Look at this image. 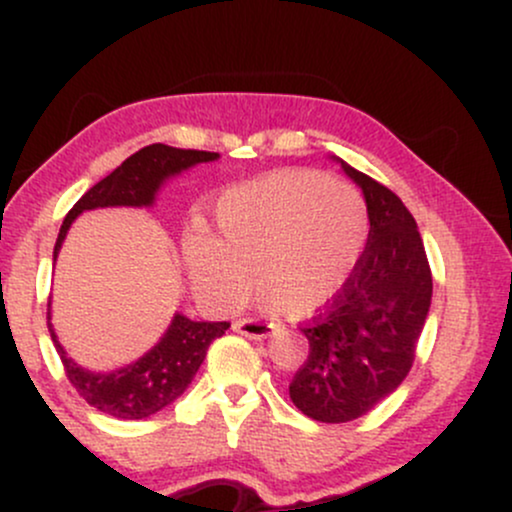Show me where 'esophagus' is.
<instances>
[{
	"mask_svg": "<svg viewBox=\"0 0 512 512\" xmlns=\"http://www.w3.org/2000/svg\"><path fill=\"white\" fill-rule=\"evenodd\" d=\"M233 330L238 334H245L250 339H264L272 334L274 327L264 320H255V317H243V320L233 322Z\"/></svg>",
	"mask_w": 512,
	"mask_h": 512,
	"instance_id": "obj_1",
	"label": "esophagus"
}]
</instances>
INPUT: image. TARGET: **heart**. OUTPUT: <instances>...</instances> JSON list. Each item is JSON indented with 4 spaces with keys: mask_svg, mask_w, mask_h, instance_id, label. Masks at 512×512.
Listing matches in <instances>:
<instances>
[{
    "mask_svg": "<svg viewBox=\"0 0 512 512\" xmlns=\"http://www.w3.org/2000/svg\"><path fill=\"white\" fill-rule=\"evenodd\" d=\"M216 228V238L202 231L185 238L187 272L204 298L236 308L255 284L269 310L308 317L356 269L368 209L361 192L342 180L281 170L223 192Z\"/></svg>",
    "mask_w": 512,
    "mask_h": 512,
    "instance_id": "obj_1",
    "label": "heart"
}]
</instances>
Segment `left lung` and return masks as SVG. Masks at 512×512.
Here are the masks:
<instances>
[{
	"mask_svg": "<svg viewBox=\"0 0 512 512\" xmlns=\"http://www.w3.org/2000/svg\"><path fill=\"white\" fill-rule=\"evenodd\" d=\"M334 161L361 187L370 231L346 284L301 330L310 351L289 395L322 424L354 421L402 385L433 296L424 240L402 199L342 158Z\"/></svg>",
	"mask_w": 512,
	"mask_h": 512,
	"instance_id": "8db88e82",
	"label": "left lung"
}]
</instances>
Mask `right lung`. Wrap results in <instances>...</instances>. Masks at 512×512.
Masks as SVG:
<instances>
[{"mask_svg":"<svg viewBox=\"0 0 512 512\" xmlns=\"http://www.w3.org/2000/svg\"><path fill=\"white\" fill-rule=\"evenodd\" d=\"M219 154L195 149H175L166 144H151L117 166L108 178L91 187L64 219L57 236L52 260H57L60 248L67 238L69 226L79 214L88 209L103 207H151L156 202L163 182L180 175L182 170L197 163L216 161ZM228 322H195L182 313H175L166 334L154 349L125 368L96 373L81 368L74 358L67 356L64 346L57 342L48 313V330L60 354L69 383L91 407L115 419H146L168 404H173L192 383L207 356L209 344L228 330Z\"/></svg>","mask_w":512,"mask_h":512,"instance_id":"add662e5","label":"right lung"}]
</instances>
